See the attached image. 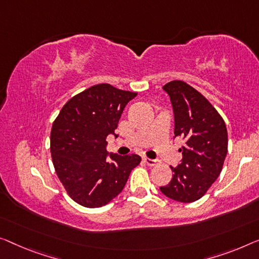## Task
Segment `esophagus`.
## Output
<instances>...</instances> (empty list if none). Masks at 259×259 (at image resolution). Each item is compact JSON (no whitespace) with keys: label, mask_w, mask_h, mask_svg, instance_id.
I'll return each mask as SVG.
<instances>
[{"label":"esophagus","mask_w":259,"mask_h":259,"mask_svg":"<svg viewBox=\"0 0 259 259\" xmlns=\"http://www.w3.org/2000/svg\"><path fill=\"white\" fill-rule=\"evenodd\" d=\"M144 163L146 165H149V166H156V165L159 164V161L158 160H154V159H150V158H144Z\"/></svg>","instance_id":"esophagus-1"}]
</instances>
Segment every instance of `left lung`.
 <instances>
[{"mask_svg": "<svg viewBox=\"0 0 259 259\" xmlns=\"http://www.w3.org/2000/svg\"><path fill=\"white\" fill-rule=\"evenodd\" d=\"M163 90L175 113V137L183 138L181 163L160 191L179 202H194L206 194L222 171L228 152L226 123L213 105L190 84L169 81Z\"/></svg>", "mask_w": 259, "mask_h": 259, "instance_id": "obj_1", "label": "left lung"}]
</instances>
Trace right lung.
<instances>
[{"mask_svg":"<svg viewBox=\"0 0 259 259\" xmlns=\"http://www.w3.org/2000/svg\"><path fill=\"white\" fill-rule=\"evenodd\" d=\"M136 95L109 83L95 84L69 99L53 122V166L69 198L81 206L110 202L141 163L137 154L108 157L106 150L107 136L115 135L123 109Z\"/></svg>","mask_w":259,"mask_h":259,"instance_id":"obj_1","label":"right lung"}]
</instances>
